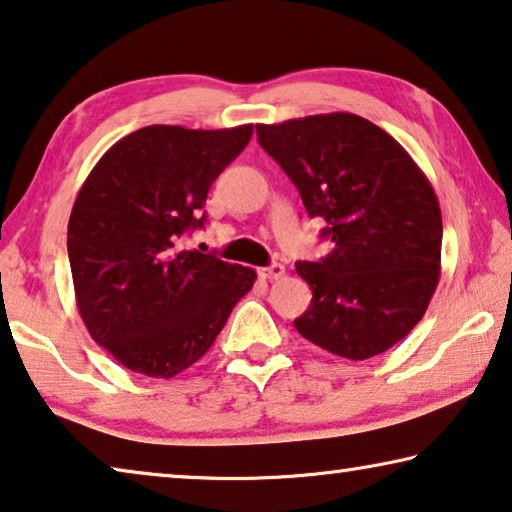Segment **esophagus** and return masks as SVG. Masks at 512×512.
<instances>
[{"label": "esophagus", "mask_w": 512, "mask_h": 512, "mask_svg": "<svg viewBox=\"0 0 512 512\" xmlns=\"http://www.w3.org/2000/svg\"><path fill=\"white\" fill-rule=\"evenodd\" d=\"M258 274H261V279L276 281V279H281L283 274H286V267H283L281 263H272V265H267V267H261V270H258Z\"/></svg>", "instance_id": "1"}]
</instances>
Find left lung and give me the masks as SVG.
<instances>
[{
  "label": "left lung",
  "instance_id": "left-lung-1",
  "mask_svg": "<svg viewBox=\"0 0 512 512\" xmlns=\"http://www.w3.org/2000/svg\"><path fill=\"white\" fill-rule=\"evenodd\" d=\"M256 133L335 245L322 261L297 263L313 299L295 329L349 360L395 347L440 279L442 213L429 179L395 138L354 113L256 124Z\"/></svg>",
  "mask_w": 512,
  "mask_h": 512
}]
</instances>
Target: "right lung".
Instances as JSON below:
<instances>
[{"label":"right lung","mask_w":512,"mask_h":512,"mask_svg":"<svg viewBox=\"0 0 512 512\" xmlns=\"http://www.w3.org/2000/svg\"><path fill=\"white\" fill-rule=\"evenodd\" d=\"M254 133L152 124L92 167L67 224L81 320L127 370L172 379L213 347L256 281L251 267L179 249L208 190Z\"/></svg>","instance_id":"right-lung-1"}]
</instances>
